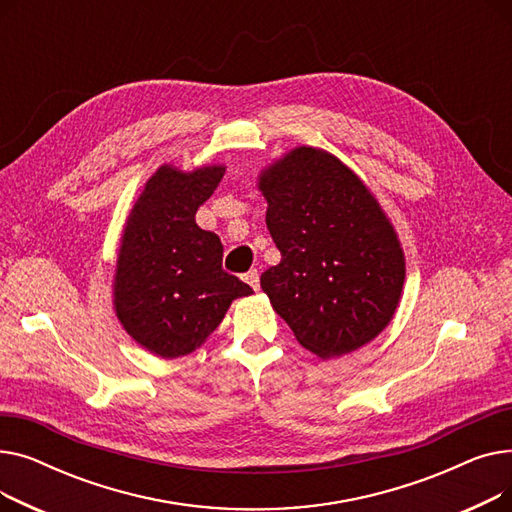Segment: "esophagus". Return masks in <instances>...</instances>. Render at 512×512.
Wrapping results in <instances>:
<instances>
[{
    "instance_id": "obj_1",
    "label": "esophagus",
    "mask_w": 512,
    "mask_h": 512,
    "mask_svg": "<svg viewBox=\"0 0 512 512\" xmlns=\"http://www.w3.org/2000/svg\"><path fill=\"white\" fill-rule=\"evenodd\" d=\"M242 280H245L253 290H259V272L257 270H249L245 276H242Z\"/></svg>"
}]
</instances>
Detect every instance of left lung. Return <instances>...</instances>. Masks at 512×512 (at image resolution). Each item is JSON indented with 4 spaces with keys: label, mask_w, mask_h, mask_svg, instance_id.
<instances>
[{
    "label": "left lung",
    "mask_w": 512,
    "mask_h": 512,
    "mask_svg": "<svg viewBox=\"0 0 512 512\" xmlns=\"http://www.w3.org/2000/svg\"><path fill=\"white\" fill-rule=\"evenodd\" d=\"M282 255L261 288L321 359L353 353L394 317L405 284L398 236L363 180L324 149L297 147L259 176Z\"/></svg>",
    "instance_id": "obj_1"
}]
</instances>
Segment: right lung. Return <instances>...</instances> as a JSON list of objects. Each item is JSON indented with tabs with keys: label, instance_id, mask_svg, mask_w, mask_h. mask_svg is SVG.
<instances>
[{
	"label": "right lung",
	"instance_id": "add662e5",
	"mask_svg": "<svg viewBox=\"0 0 512 512\" xmlns=\"http://www.w3.org/2000/svg\"><path fill=\"white\" fill-rule=\"evenodd\" d=\"M226 168L180 172L161 166L134 203L118 249L114 307L149 353H193L222 324L230 303L253 288L222 270L224 247L195 222Z\"/></svg>",
	"mask_w": 512,
	"mask_h": 512
}]
</instances>
